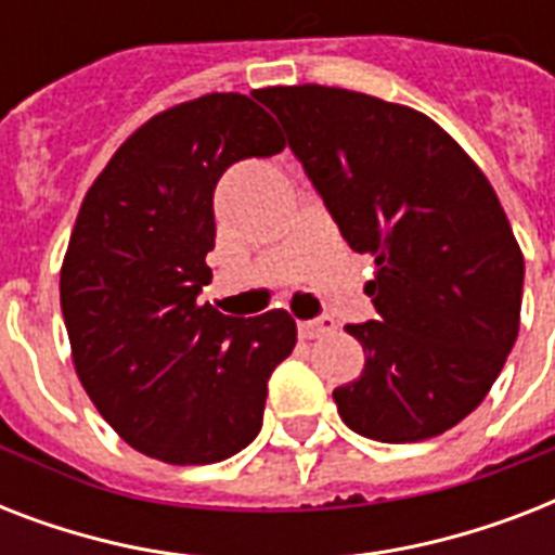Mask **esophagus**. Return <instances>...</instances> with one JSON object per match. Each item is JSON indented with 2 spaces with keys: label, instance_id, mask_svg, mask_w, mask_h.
<instances>
[{
  "label": "esophagus",
  "instance_id": "34e87169",
  "mask_svg": "<svg viewBox=\"0 0 555 555\" xmlns=\"http://www.w3.org/2000/svg\"><path fill=\"white\" fill-rule=\"evenodd\" d=\"M334 328H337V325H334V320H331V317H320V320H305V322H299V337H302V339H320V337H325V334H331Z\"/></svg>",
  "mask_w": 555,
  "mask_h": 555
}]
</instances>
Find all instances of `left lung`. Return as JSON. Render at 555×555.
Masks as SVG:
<instances>
[{"mask_svg": "<svg viewBox=\"0 0 555 555\" xmlns=\"http://www.w3.org/2000/svg\"><path fill=\"white\" fill-rule=\"evenodd\" d=\"M256 98L351 250L374 256L377 320L346 325L365 369L334 388L339 417L383 443L443 435L481 405L518 337L525 256L499 195L423 112L317 82Z\"/></svg>", "mask_w": 555, "mask_h": 555, "instance_id": "obj_1", "label": "left lung"}]
</instances>
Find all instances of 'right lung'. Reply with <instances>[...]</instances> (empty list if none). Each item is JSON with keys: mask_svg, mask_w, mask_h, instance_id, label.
I'll list each match as a JSON object with an SVG mask.
<instances>
[{"mask_svg": "<svg viewBox=\"0 0 555 555\" xmlns=\"http://www.w3.org/2000/svg\"><path fill=\"white\" fill-rule=\"evenodd\" d=\"M282 150L256 100L212 91L134 129L82 198L60 270L74 371L103 421L155 461L242 452L261 429L270 374L294 351L282 308L238 320L198 305L218 178Z\"/></svg>", "mask_w": 555, "mask_h": 555, "instance_id": "obj_1", "label": "right lung"}]
</instances>
